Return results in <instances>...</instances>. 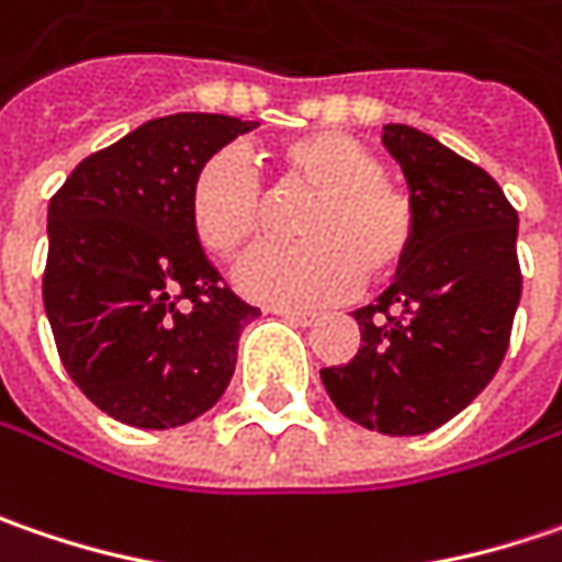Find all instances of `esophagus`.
Instances as JSON below:
<instances>
[{
	"label": "esophagus",
	"instance_id": "obj_1",
	"mask_svg": "<svg viewBox=\"0 0 562 562\" xmlns=\"http://www.w3.org/2000/svg\"><path fill=\"white\" fill-rule=\"evenodd\" d=\"M271 313L296 325H313L316 319H319V313H313V310H291V306H274Z\"/></svg>",
	"mask_w": 562,
	"mask_h": 562
}]
</instances>
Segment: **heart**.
<instances>
[{
  "instance_id": "obj_1",
  "label": "heart",
  "mask_w": 562,
  "mask_h": 562,
  "mask_svg": "<svg viewBox=\"0 0 562 562\" xmlns=\"http://www.w3.org/2000/svg\"><path fill=\"white\" fill-rule=\"evenodd\" d=\"M281 170L291 189L316 199L296 217L294 246H266L237 266V288L278 306L331 303L351 296L363 274L382 284L407 266L417 239V214L385 164L360 138L335 128L296 135L281 145ZM189 227L211 256L231 259L262 237L268 199L237 151L211 155L189 183Z\"/></svg>"
}]
</instances>
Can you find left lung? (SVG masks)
<instances>
[{
  "instance_id": "8db88e82",
  "label": "left lung",
  "mask_w": 562,
  "mask_h": 562,
  "mask_svg": "<svg viewBox=\"0 0 562 562\" xmlns=\"http://www.w3.org/2000/svg\"><path fill=\"white\" fill-rule=\"evenodd\" d=\"M417 214L407 266L376 303L353 310L360 351L323 385L353 424L420 436L452 420L491 382L521 296L519 214L487 170L420 128L389 123Z\"/></svg>"
}]
</instances>
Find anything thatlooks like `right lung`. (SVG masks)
Returning <instances> with one entry per match:
<instances>
[{
	"instance_id": "1",
	"label": "right lung",
	"mask_w": 562,
	"mask_h": 562,
	"mask_svg": "<svg viewBox=\"0 0 562 562\" xmlns=\"http://www.w3.org/2000/svg\"><path fill=\"white\" fill-rule=\"evenodd\" d=\"M259 123L160 116L85 157L46 211L43 306L71 382L138 430L217 405L237 367L243 303L189 227L195 170Z\"/></svg>"
}]
</instances>
